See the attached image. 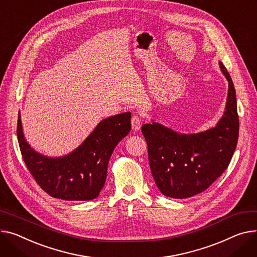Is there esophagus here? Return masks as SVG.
<instances>
[{
	"label": "esophagus",
	"mask_w": 257,
	"mask_h": 257,
	"mask_svg": "<svg viewBox=\"0 0 257 257\" xmlns=\"http://www.w3.org/2000/svg\"><path fill=\"white\" fill-rule=\"evenodd\" d=\"M131 125H132V130L134 132L139 131L142 127V119L140 116L138 115H133L131 118Z\"/></svg>",
	"instance_id": "1"
}]
</instances>
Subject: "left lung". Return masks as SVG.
Segmentation results:
<instances>
[{
  "instance_id": "obj_1",
  "label": "left lung",
  "mask_w": 257,
  "mask_h": 257,
  "mask_svg": "<svg viewBox=\"0 0 257 257\" xmlns=\"http://www.w3.org/2000/svg\"><path fill=\"white\" fill-rule=\"evenodd\" d=\"M228 81L223 115L215 127L182 134L157 122L145 124L151 172L162 194L173 198L194 196L210 187L227 168L238 139V115L233 82L219 62Z\"/></svg>"
}]
</instances>
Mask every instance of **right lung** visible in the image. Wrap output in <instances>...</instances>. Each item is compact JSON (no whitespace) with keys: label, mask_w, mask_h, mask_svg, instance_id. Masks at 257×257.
I'll return each instance as SVG.
<instances>
[{"label":"right lung","mask_w":257,"mask_h":257,"mask_svg":"<svg viewBox=\"0 0 257 257\" xmlns=\"http://www.w3.org/2000/svg\"><path fill=\"white\" fill-rule=\"evenodd\" d=\"M130 118L131 112H124L102 119L78 148L68 155L53 158L28 144L19 112L17 140L29 172L47 194L64 200H92L105 184L115 146L131 130Z\"/></svg>","instance_id":"add662e5"}]
</instances>
